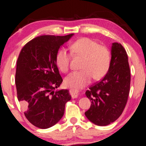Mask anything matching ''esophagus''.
<instances>
[{
	"label": "esophagus",
	"instance_id": "esophagus-1",
	"mask_svg": "<svg viewBox=\"0 0 146 146\" xmlns=\"http://www.w3.org/2000/svg\"><path fill=\"white\" fill-rule=\"evenodd\" d=\"M70 93L71 96V97H72L73 98H77L78 95L77 91H75L74 89H71V90H70Z\"/></svg>",
	"mask_w": 146,
	"mask_h": 146
}]
</instances>
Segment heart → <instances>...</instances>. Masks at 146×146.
<instances>
[{
  "instance_id": "1",
  "label": "heart",
  "mask_w": 146,
  "mask_h": 146,
  "mask_svg": "<svg viewBox=\"0 0 146 146\" xmlns=\"http://www.w3.org/2000/svg\"><path fill=\"white\" fill-rule=\"evenodd\" d=\"M73 55L82 58L80 68L81 71L71 73L64 79L67 87L74 90L86 87L91 79L97 80L108 73L111 64V53L109 49L101 46L89 38H82L76 40L70 47ZM71 54L64 48L57 51L55 62L62 72L66 73L70 68Z\"/></svg>"
}]
</instances>
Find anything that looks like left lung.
<instances>
[{
    "label": "left lung",
    "instance_id": "left-lung-1",
    "mask_svg": "<svg viewBox=\"0 0 146 146\" xmlns=\"http://www.w3.org/2000/svg\"><path fill=\"white\" fill-rule=\"evenodd\" d=\"M130 69L126 51L122 44H112L111 59L108 73L102 80L91 86L86 95L91 101L85 112L95 124H110L122 115L129 93Z\"/></svg>",
    "mask_w": 146,
    "mask_h": 146
}]
</instances>
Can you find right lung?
<instances>
[{"instance_id": "obj_1", "label": "right lung", "mask_w": 146, "mask_h": 146, "mask_svg": "<svg viewBox=\"0 0 146 146\" xmlns=\"http://www.w3.org/2000/svg\"><path fill=\"white\" fill-rule=\"evenodd\" d=\"M73 35L37 36L23 47L17 59V98L27 119L40 129L56 124L71 98L67 90L55 91L63 81L55 56L60 47Z\"/></svg>"}]
</instances>
